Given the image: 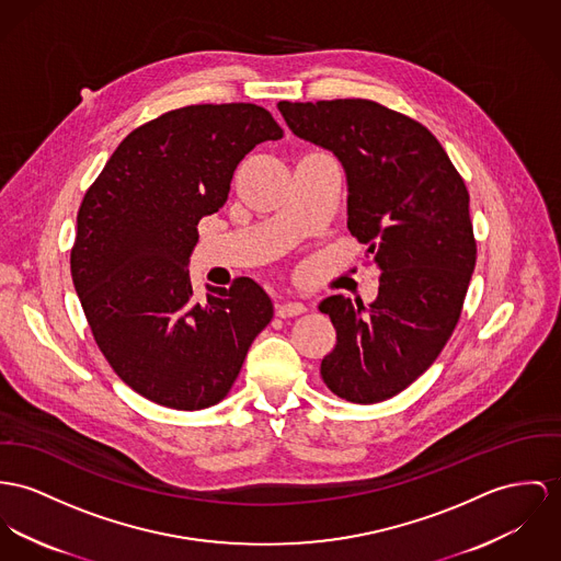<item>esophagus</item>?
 Instances as JSON below:
<instances>
[{
	"mask_svg": "<svg viewBox=\"0 0 561 561\" xmlns=\"http://www.w3.org/2000/svg\"><path fill=\"white\" fill-rule=\"evenodd\" d=\"M305 305L299 301H282L277 302V316L279 318H293V316H301L305 313Z\"/></svg>",
	"mask_w": 561,
	"mask_h": 561,
	"instance_id": "obj_1",
	"label": "esophagus"
}]
</instances>
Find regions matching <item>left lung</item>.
I'll list each match as a JSON object with an SVG mask.
<instances>
[{"label":"left lung","instance_id":"1","mask_svg":"<svg viewBox=\"0 0 561 561\" xmlns=\"http://www.w3.org/2000/svg\"><path fill=\"white\" fill-rule=\"evenodd\" d=\"M288 128L337 156L347 230L380 268L378 299L320 302L337 345L322 380L352 403L394 397L450 340L476 264L468 187L423 124L371 100L279 102Z\"/></svg>","mask_w":561,"mask_h":561}]
</instances>
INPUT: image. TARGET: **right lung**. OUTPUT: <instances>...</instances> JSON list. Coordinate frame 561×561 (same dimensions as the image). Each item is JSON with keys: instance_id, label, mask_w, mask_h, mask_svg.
Listing matches in <instances>:
<instances>
[{"instance_id": "obj_1", "label": "right lung", "mask_w": 561, "mask_h": 561, "mask_svg": "<svg viewBox=\"0 0 561 561\" xmlns=\"http://www.w3.org/2000/svg\"><path fill=\"white\" fill-rule=\"evenodd\" d=\"M284 129L245 102L194 104L129 131L87 190L70 271L113 371L173 410L216 405L273 318L250 277L194 301L198 221L219 211L237 164Z\"/></svg>"}]
</instances>
